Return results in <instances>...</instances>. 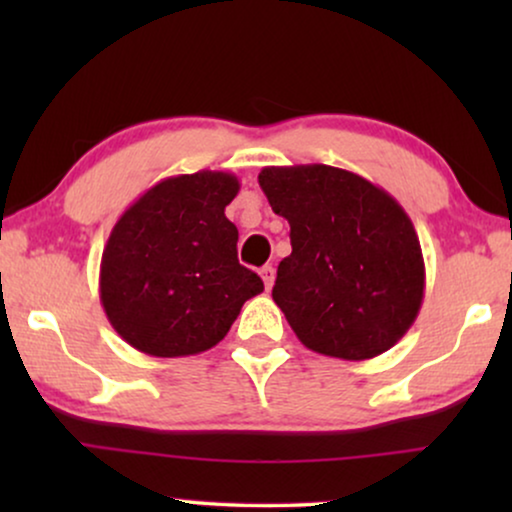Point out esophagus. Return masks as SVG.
<instances>
[{
  "instance_id": "1",
  "label": "esophagus",
  "mask_w": 512,
  "mask_h": 512,
  "mask_svg": "<svg viewBox=\"0 0 512 512\" xmlns=\"http://www.w3.org/2000/svg\"><path fill=\"white\" fill-rule=\"evenodd\" d=\"M261 277H263L265 289H272V284H275V268H272V265H263Z\"/></svg>"
}]
</instances>
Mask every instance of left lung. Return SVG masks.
<instances>
[{"mask_svg":"<svg viewBox=\"0 0 512 512\" xmlns=\"http://www.w3.org/2000/svg\"><path fill=\"white\" fill-rule=\"evenodd\" d=\"M272 212L291 226L272 300L312 352L363 361L415 324L424 256L405 209L359 174L331 165L263 167Z\"/></svg>","mask_w":512,"mask_h":512,"instance_id":"obj_1","label":"left lung"}]
</instances>
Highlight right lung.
Masks as SVG:
<instances>
[{"instance_id":"right-lung-1","label":"right lung","mask_w":512,"mask_h":512,"mask_svg":"<svg viewBox=\"0 0 512 512\" xmlns=\"http://www.w3.org/2000/svg\"><path fill=\"white\" fill-rule=\"evenodd\" d=\"M237 191L235 174H179L116 221L102 254L100 300L128 345L160 359L207 352L263 291L261 277L237 261V228L226 219Z\"/></svg>"}]
</instances>
